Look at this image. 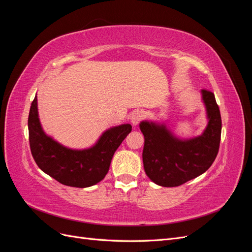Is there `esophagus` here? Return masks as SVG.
Instances as JSON below:
<instances>
[{"mask_svg":"<svg viewBox=\"0 0 252 252\" xmlns=\"http://www.w3.org/2000/svg\"><path fill=\"white\" fill-rule=\"evenodd\" d=\"M143 118H144V112L142 110L133 111L130 116V122H131L132 126L138 125Z\"/></svg>","mask_w":252,"mask_h":252,"instance_id":"1","label":"esophagus"}]
</instances>
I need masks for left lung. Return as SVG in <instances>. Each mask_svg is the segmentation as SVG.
I'll return each instance as SVG.
<instances>
[{
    "label": "left lung",
    "instance_id": "obj_1",
    "mask_svg": "<svg viewBox=\"0 0 252 252\" xmlns=\"http://www.w3.org/2000/svg\"><path fill=\"white\" fill-rule=\"evenodd\" d=\"M207 114V126L191 139L175 136L165 123L142 121L144 135L143 164L147 177L163 187H177L203 174L219 152L222 120L215 94L201 90Z\"/></svg>",
    "mask_w": 252,
    "mask_h": 252
}]
</instances>
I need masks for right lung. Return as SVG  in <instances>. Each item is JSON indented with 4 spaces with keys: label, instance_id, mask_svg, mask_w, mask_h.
<instances>
[{
    "label": "right lung",
    "instance_id": "add662e5",
    "mask_svg": "<svg viewBox=\"0 0 252 252\" xmlns=\"http://www.w3.org/2000/svg\"><path fill=\"white\" fill-rule=\"evenodd\" d=\"M131 128L130 124L111 127L102 133L94 146L71 149L53 140L43 130L36 94L28 117L30 150L36 165L61 184L78 188L94 186L105 178L114 152Z\"/></svg>",
    "mask_w": 252,
    "mask_h": 252
}]
</instances>
